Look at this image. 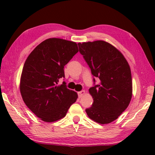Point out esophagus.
<instances>
[{
  "instance_id": "1",
  "label": "esophagus",
  "mask_w": 155,
  "mask_h": 155,
  "mask_svg": "<svg viewBox=\"0 0 155 155\" xmlns=\"http://www.w3.org/2000/svg\"><path fill=\"white\" fill-rule=\"evenodd\" d=\"M84 93H85V92H84V90H82V91H80V92H78V97H79V98H81V97L84 95Z\"/></svg>"
}]
</instances>
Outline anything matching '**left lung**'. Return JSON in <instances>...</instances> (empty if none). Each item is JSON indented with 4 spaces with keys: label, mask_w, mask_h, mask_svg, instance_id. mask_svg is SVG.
<instances>
[{
    "label": "left lung",
    "mask_w": 155,
    "mask_h": 155,
    "mask_svg": "<svg viewBox=\"0 0 155 155\" xmlns=\"http://www.w3.org/2000/svg\"><path fill=\"white\" fill-rule=\"evenodd\" d=\"M79 51L99 83L90 88L92 107L86 109L91 119L101 124H109L124 112L132 97L130 68L124 55L104 41L79 43Z\"/></svg>",
    "instance_id": "left-lung-1"
}]
</instances>
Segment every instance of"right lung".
I'll use <instances>...</instances> for the list:
<instances>
[{
	"instance_id": "obj_1",
	"label": "right lung",
	"mask_w": 155,
	"mask_h": 155,
	"mask_svg": "<svg viewBox=\"0 0 155 155\" xmlns=\"http://www.w3.org/2000/svg\"><path fill=\"white\" fill-rule=\"evenodd\" d=\"M78 52L75 42L51 38L39 44L27 57L20 79V92L27 107L45 122L66 115L78 94L67 88L64 66Z\"/></svg>"
}]
</instances>
